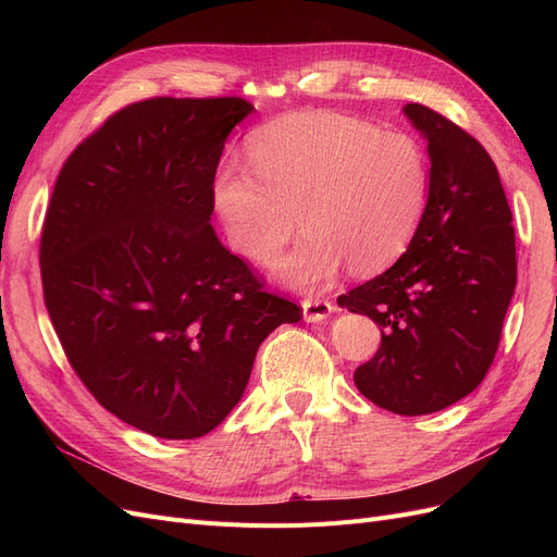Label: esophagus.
<instances>
[{"instance_id":"obj_1","label":"esophagus","mask_w":557,"mask_h":557,"mask_svg":"<svg viewBox=\"0 0 557 557\" xmlns=\"http://www.w3.org/2000/svg\"><path fill=\"white\" fill-rule=\"evenodd\" d=\"M332 311H334V307L330 305L327 299H305V301H301V315H305L307 323H320V320H325Z\"/></svg>"}]
</instances>
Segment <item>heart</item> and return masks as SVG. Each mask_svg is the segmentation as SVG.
<instances>
[{
  "label": "heart",
  "instance_id": "obj_1",
  "mask_svg": "<svg viewBox=\"0 0 557 557\" xmlns=\"http://www.w3.org/2000/svg\"><path fill=\"white\" fill-rule=\"evenodd\" d=\"M246 153L252 174L234 162L215 172L213 211L232 250L258 264L278 256L299 218L305 234L274 267L297 290L325 288L346 264L352 274L393 264L430 201L420 141L344 113L283 115L252 134Z\"/></svg>",
  "mask_w": 557,
  "mask_h": 557
}]
</instances>
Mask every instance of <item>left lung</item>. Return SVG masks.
Instances as JSON below:
<instances>
[{
	"instance_id": "8db88e82",
	"label": "left lung",
	"mask_w": 557,
	"mask_h": 557,
	"mask_svg": "<svg viewBox=\"0 0 557 557\" xmlns=\"http://www.w3.org/2000/svg\"><path fill=\"white\" fill-rule=\"evenodd\" d=\"M430 156V201L407 252L339 307L381 327V348L352 374L399 416L442 411L491 369L516 288V234L497 166L442 113L407 104Z\"/></svg>"
}]
</instances>
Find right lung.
<instances>
[{"instance_id":"obj_1","label":"right lung","mask_w":557,"mask_h":557,"mask_svg":"<svg viewBox=\"0 0 557 557\" xmlns=\"http://www.w3.org/2000/svg\"><path fill=\"white\" fill-rule=\"evenodd\" d=\"M242 97H156L83 141L41 232L44 299L74 372L123 423L195 440L237 407L256 352L299 307L269 295L211 227Z\"/></svg>"}]
</instances>
